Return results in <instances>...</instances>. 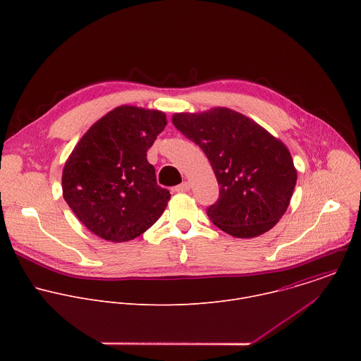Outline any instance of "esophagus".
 Instances as JSON below:
<instances>
[{
    "mask_svg": "<svg viewBox=\"0 0 361 361\" xmlns=\"http://www.w3.org/2000/svg\"><path fill=\"white\" fill-rule=\"evenodd\" d=\"M188 190H190V183H187V181H184V183H181L180 185L174 187V191H176V192H187Z\"/></svg>",
    "mask_w": 361,
    "mask_h": 361,
    "instance_id": "esophagus-1",
    "label": "esophagus"
}]
</instances>
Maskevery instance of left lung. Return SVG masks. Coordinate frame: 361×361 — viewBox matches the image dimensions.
Wrapping results in <instances>:
<instances>
[{
    "label": "left lung",
    "instance_id": "left-lung-1",
    "mask_svg": "<svg viewBox=\"0 0 361 361\" xmlns=\"http://www.w3.org/2000/svg\"><path fill=\"white\" fill-rule=\"evenodd\" d=\"M173 124L207 156L220 185L207 216L238 238L273 228L286 213L297 181L287 147L248 117L226 107L177 113Z\"/></svg>",
    "mask_w": 361,
    "mask_h": 361
}]
</instances>
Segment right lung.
<instances>
[{
  "label": "right lung",
  "instance_id": "obj_1",
  "mask_svg": "<svg viewBox=\"0 0 361 361\" xmlns=\"http://www.w3.org/2000/svg\"><path fill=\"white\" fill-rule=\"evenodd\" d=\"M167 124L166 114L121 106L81 137L63 170V195L95 235L124 243L164 213L171 197L160 187L147 149Z\"/></svg>",
  "mask_w": 361,
  "mask_h": 361
}]
</instances>
